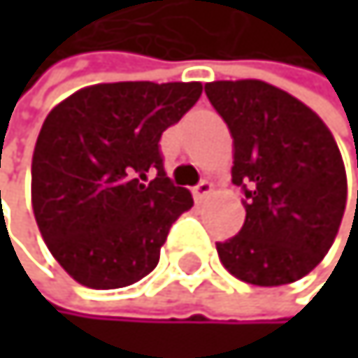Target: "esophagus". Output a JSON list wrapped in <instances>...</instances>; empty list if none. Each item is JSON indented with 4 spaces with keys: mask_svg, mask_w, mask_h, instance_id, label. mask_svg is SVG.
I'll use <instances>...</instances> for the list:
<instances>
[{
    "mask_svg": "<svg viewBox=\"0 0 358 358\" xmlns=\"http://www.w3.org/2000/svg\"><path fill=\"white\" fill-rule=\"evenodd\" d=\"M210 193H213V185L208 180H201L199 185L193 187V197L195 199H203L206 195H210Z\"/></svg>",
    "mask_w": 358,
    "mask_h": 358,
    "instance_id": "obj_1",
    "label": "esophagus"
}]
</instances>
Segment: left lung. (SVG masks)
<instances>
[{"label": "left lung", "instance_id": "left-lung-1", "mask_svg": "<svg viewBox=\"0 0 358 358\" xmlns=\"http://www.w3.org/2000/svg\"><path fill=\"white\" fill-rule=\"evenodd\" d=\"M206 96L231 133V182L247 210L236 236L217 243L221 264L266 287L305 277L346 210V169L331 131L299 99L257 79L206 83Z\"/></svg>", "mask_w": 358, "mask_h": 358}]
</instances>
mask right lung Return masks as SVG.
<instances>
[{"mask_svg":"<svg viewBox=\"0 0 358 358\" xmlns=\"http://www.w3.org/2000/svg\"><path fill=\"white\" fill-rule=\"evenodd\" d=\"M199 96V81L99 83L47 115L31 159L34 217L81 285L113 290L157 268L171 223L193 206L167 178L159 141Z\"/></svg>","mask_w":358,"mask_h":358,"instance_id":"right-lung-1","label":"right lung"}]
</instances>
